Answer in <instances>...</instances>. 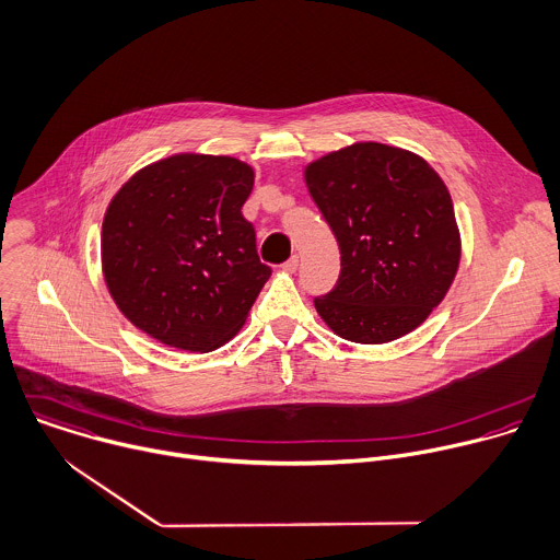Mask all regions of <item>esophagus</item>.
I'll use <instances>...</instances> for the list:
<instances>
[{"label":"esophagus","instance_id":"obj_1","mask_svg":"<svg viewBox=\"0 0 560 560\" xmlns=\"http://www.w3.org/2000/svg\"><path fill=\"white\" fill-rule=\"evenodd\" d=\"M298 265H300V260H298V256H291L284 265H282V269L287 271V273H295L298 271Z\"/></svg>","mask_w":560,"mask_h":560}]
</instances>
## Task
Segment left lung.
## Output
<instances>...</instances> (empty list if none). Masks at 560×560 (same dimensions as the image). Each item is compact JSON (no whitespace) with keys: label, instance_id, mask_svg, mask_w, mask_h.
Masks as SVG:
<instances>
[{"label":"left lung","instance_id":"8db88e82","mask_svg":"<svg viewBox=\"0 0 560 560\" xmlns=\"http://www.w3.org/2000/svg\"><path fill=\"white\" fill-rule=\"evenodd\" d=\"M311 198L338 238L342 271L315 311L340 338H404L448 293L462 234L448 187L415 152L362 141L304 167Z\"/></svg>","mask_w":560,"mask_h":560}]
</instances>
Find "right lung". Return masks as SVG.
<instances>
[{
	"instance_id": "obj_1",
	"label": "right lung",
	"mask_w": 560,
	"mask_h": 560,
	"mask_svg": "<svg viewBox=\"0 0 560 560\" xmlns=\"http://www.w3.org/2000/svg\"><path fill=\"white\" fill-rule=\"evenodd\" d=\"M254 167L183 152L145 165L109 200L101 269L119 311L156 342L209 353L228 345L271 276L243 215Z\"/></svg>"
}]
</instances>
